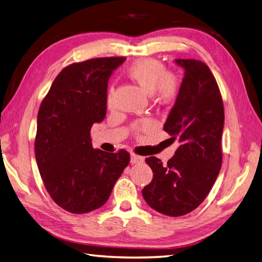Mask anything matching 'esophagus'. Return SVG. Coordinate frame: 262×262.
I'll return each instance as SVG.
<instances>
[{
    "label": "esophagus",
    "mask_w": 262,
    "mask_h": 262,
    "mask_svg": "<svg viewBox=\"0 0 262 262\" xmlns=\"http://www.w3.org/2000/svg\"><path fill=\"white\" fill-rule=\"evenodd\" d=\"M143 161H145V158H143V157L138 156V155H136V154H131L130 162L132 164H141V163H143Z\"/></svg>",
    "instance_id": "esophagus-1"
}]
</instances>
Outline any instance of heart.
<instances>
[{
	"instance_id": "1",
	"label": "heart",
	"mask_w": 262,
	"mask_h": 262,
	"mask_svg": "<svg viewBox=\"0 0 262 262\" xmlns=\"http://www.w3.org/2000/svg\"><path fill=\"white\" fill-rule=\"evenodd\" d=\"M127 76L137 82L146 93L157 96L158 99H172L178 92V81L166 72L163 64L154 58H142L135 62L126 70ZM113 87L108 89L107 105L111 106L113 101Z\"/></svg>"
}]
</instances>
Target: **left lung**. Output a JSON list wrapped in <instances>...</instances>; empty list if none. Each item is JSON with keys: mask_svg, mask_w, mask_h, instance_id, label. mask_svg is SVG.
I'll return each mask as SVG.
<instances>
[{"mask_svg": "<svg viewBox=\"0 0 262 262\" xmlns=\"http://www.w3.org/2000/svg\"><path fill=\"white\" fill-rule=\"evenodd\" d=\"M175 63L184 78L164 130L179 139L180 147L166 165L154 156L146 158L154 176L142 189L152 209L172 217L194 210L210 192L222 167L225 120L220 88L208 66L191 58Z\"/></svg>", "mask_w": 262, "mask_h": 262, "instance_id": "left-lung-1", "label": "left lung"}]
</instances>
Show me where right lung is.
Listing matches in <instances>:
<instances>
[{
  "mask_svg": "<svg viewBox=\"0 0 262 262\" xmlns=\"http://www.w3.org/2000/svg\"><path fill=\"white\" fill-rule=\"evenodd\" d=\"M124 57H100L64 68L37 115L36 162L51 198L67 211L87 213L108 200L130 154L94 149L90 130L105 119L107 82Z\"/></svg>",
  "mask_w": 262,
  "mask_h": 262,
  "instance_id": "obj_1",
  "label": "right lung"
}]
</instances>
